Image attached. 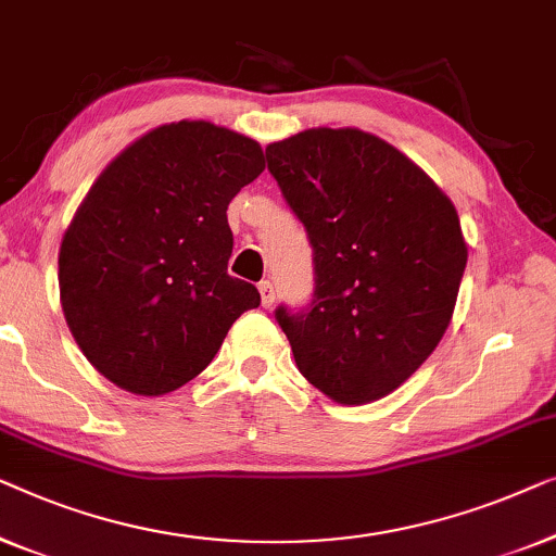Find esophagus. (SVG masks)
<instances>
[{
    "label": "esophagus",
    "mask_w": 556,
    "mask_h": 556,
    "mask_svg": "<svg viewBox=\"0 0 556 556\" xmlns=\"http://www.w3.org/2000/svg\"><path fill=\"white\" fill-rule=\"evenodd\" d=\"M260 294H262V304L264 307H271V304H275V287H271V281L269 279H264V281H260Z\"/></svg>",
    "instance_id": "1"
}]
</instances>
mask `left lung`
Returning a JSON list of instances; mask_svg holds the SVG:
<instances>
[{
	"instance_id": "left-lung-1",
	"label": "left lung",
	"mask_w": 556,
	"mask_h": 556,
	"mask_svg": "<svg viewBox=\"0 0 556 556\" xmlns=\"http://www.w3.org/2000/svg\"><path fill=\"white\" fill-rule=\"evenodd\" d=\"M267 161L315 252L309 309H277L294 363L334 403L380 401L451 325L468 260L456 206L359 128L302 130L269 143Z\"/></svg>"
}]
</instances>
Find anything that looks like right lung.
<instances>
[{
  "label": "right lung",
  "mask_w": 556,
  "mask_h": 556,
  "mask_svg": "<svg viewBox=\"0 0 556 556\" xmlns=\"http://www.w3.org/2000/svg\"><path fill=\"white\" fill-rule=\"evenodd\" d=\"M264 170L254 138L208 121L148 130L90 186L60 244L77 348L132 395L197 378L260 292L226 271L229 201Z\"/></svg>",
  "instance_id": "add662e5"
}]
</instances>
